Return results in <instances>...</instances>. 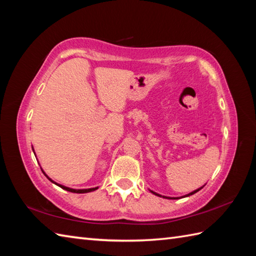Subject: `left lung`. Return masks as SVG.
<instances>
[{"mask_svg": "<svg viewBox=\"0 0 256 256\" xmlns=\"http://www.w3.org/2000/svg\"><path fill=\"white\" fill-rule=\"evenodd\" d=\"M204 188V186L202 187H200L199 189H196L194 192H190V194H186V196H184V197H188V196H192V194H196L197 192H199L200 189H202ZM150 192L152 194H156V196H158V197H162V198H167V199H179V198H170V197H165V196H162V194H156V192H152L150 190Z\"/></svg>", "mask_w": 256, "mask_h": 256, "instance_id": "obj_1", "label": "left lung"}]
</instances>
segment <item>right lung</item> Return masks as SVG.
<instances>
[{"mask_svg": "<svg viewBox=\"0 0 256 256\" xmlns=\"http://www.w3.org/2000/svg\"><path fill=\"white\" fill-rule=\"evenodd\" d=\"M44 175L48 178V179H50V180L52 182H54V184H56L55 182H52V179L50 178V177H48L47 175H46V174L44 172ZM57 184V186H59V187H60V188H62V189H64V190H67V192H76V194H86V192H94V190L96 189H98V187H96V188H89V189H72V188H68V187H64V186H62V184Z\"/></svg>", "mask_w": 256, "mask_h": 256, "instance_id": "1", "label": "right lung"}]
</instances>
